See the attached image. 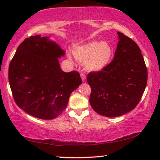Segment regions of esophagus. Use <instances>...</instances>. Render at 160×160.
Segmentation results:
<instances>
[{"label": "esophagus", "mask_w": 160, "mask_h": 160, "mask_svg": "<svg viewBox=\"0 0 160 160\" xmlns=\"http://www.w3.org/2000/svg\"><path fill=\"white\" fill-rule=\"evenodd\" d=\"M80 76H81V78H82L83 82H85V81H86V74H85L84 73H82V72L80 74Z\"/></svg>", "instance_id": "34e87169"}]
</instances>
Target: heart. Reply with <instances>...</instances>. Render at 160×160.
Listing matches in <instances>:
<instances>
[{
	"label": "heart",
	"mask_w": 160,
	"mask_h": 160,
	"mask_svg": "<svg viewBox=\"0 0 160 160\" xmlns=\"http://www.w3.org/2000/svg\"><path fill=\"white\" fill-rule=\"evenodd\" d=\"M73 53L76 60L85 64L87 70L98 71L109 64L112 60L114 49L108 41H93L75 47Z\"/></svg>",
	"instance_id": "obj_1"
}]
</instances>
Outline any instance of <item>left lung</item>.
Returning a JSON list of instances; mask_svg holds the SVG:
<instances>
[{
	"instance_id": "obj_1",
	"label": "left lung",
	"mask_w": 160,
	"mask_h": 160,
	"mask_svg": "<svg viewBox=\"0 0 160 160\" xmlns=\"http://www.w3.org/2000/svg\"><path fill=\"white\" fill-rule=\"evenodd\" d=\"M113 60L100 71L90 72L89 102L100 115L117 117L134 109L147 84L148 72L136 43L120 32Z\"/></svg>"
}]
</instances>
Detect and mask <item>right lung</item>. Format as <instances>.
<instances>
[{"label": "right lung", "instance_id": "1", "mask_svg": "<svg viewBox=\"0 0 160 160\" xmlns=\"http://www.w3.org/2000/svg\"><path fill=\"white\" fill-rule=\"evenodd\" d=\"M65 52L48 37L25 38L8 67L13 98L19 108L32 117L52 119L66 108L70 95L82 83L77 71L65 73L58 58Z\"/></svg>", "mask_w": 160, "mask_h": 160}]
</instances>
